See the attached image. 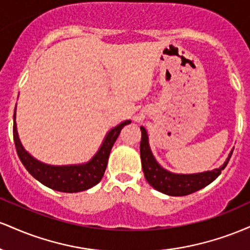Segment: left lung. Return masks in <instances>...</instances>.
Instances as JSON below:
<instances>
[{
  "instance_id": "1",
  "label": "left lung",
  "mask_w": 250,
  "mask_h": 250,
  "mask_svg": "<svg viewBox=\"0 0 250 250\" xmlns=\"http://www.w3.org/2000/svg\"><path fill=\"white\" fill-rule=\"evenodd\" d=\"M141 131L142 139L141 143H140V153H141L142 169L146 180L156 190L161 191L163 194L170 195V196H185V195L195 193V191L205 188L206 186L213 182L219 176L221 170H223L226 166L228 165L229 159L233 154V150H231L226 162L220 168L214 169L211 171L190 175L173 174L163 169L159 163L155 161L148 145L147 131L143 127H141Z\"/></svg>"
}]
</instances>
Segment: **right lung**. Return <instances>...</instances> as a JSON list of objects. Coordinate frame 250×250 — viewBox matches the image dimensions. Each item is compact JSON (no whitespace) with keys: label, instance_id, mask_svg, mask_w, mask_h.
Segmentation results:
<instances>
[{"label":"right lung","instance_id":"add662e5","mask_svg":"<svg viewBox=\"0 0 250 250\" xmlns=\"http://www.w3.org/2000/svg\"><path fill=\"white\" fill-rule=\"evenodd\" d=\"M129 123H130V121H125L117 127L111 129L95 156L85 165L79 166L55 167V166H48L42 162H39L33 156H30L24 150V148L22 147L21 142H20L16 130L15 114H14L13 135L20 160L23 163L25 169L37 181H40L42 185L54 189V190L63 191V193H77V191L87 190V189L94 187L101 181L105 168H107L111 148H113L114 143L119 137L121 129L125 125H129Z\"/></svg>","mask_w":250,"mask_h":250}]
</instances>
